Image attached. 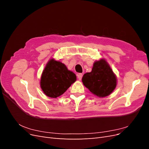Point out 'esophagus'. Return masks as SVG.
<instances>
[{
    "instance_id": "34e87169",
    "label": "esophagus",
    "mask_w": 149,
    "mask_h": 149,
    "mask_svg": "<svg viewBox=\"0 0 149 149\" xmlns=\"http://www.w3.org/2000/svg\"><path fill=\"white\" fill-rule=\"evenodd\" d=\"M77 77H78V78L79 80H81L82 77H83L82 73H78V74H77Z\"/></svg>"
}]
</instances>
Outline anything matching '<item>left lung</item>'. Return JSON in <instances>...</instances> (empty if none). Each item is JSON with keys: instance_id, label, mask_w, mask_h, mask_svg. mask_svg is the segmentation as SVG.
<instances>
[{"instance_id": "left-lung-1", "label": "left lung", "mask_w": 149, "mask_h": 149, "mask_svg": "<svg viewBox=\"0 0 149 149\" xmlns=\"http://www.w3.org/2000/svg\"><path fill=\"white\" fill-rule=\"evenodd\" d=\"M82 81L90 91L100 97L109 96L117 85L115 74L104 59L94 63L92 71L83 75Z\"/></svg>"}]
</instances>
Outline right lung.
I'll return each instance as SVG.
<instances>
[{
  "label": "right lung",
  "mask_w": 149,
  "mask_h": 149,
  "mask_svg": "<svg viewBox=\"0 0 149 149\" xmlns=\"http://www.w3.org/2000/svg\"><path fill=\"white\" fill-rule=\"evenodd\" d=\"M76 80L75 74L65 65L54 59L49 60L40 79V86L45 95L56 98L62 95Z\"/></svg>",
  "instance_id": "right-lung-1"
}]
</instances>
